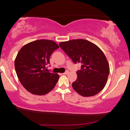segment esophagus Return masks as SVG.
<instances>
[{"label":"esophagus","instance_id":"34e87169","mask_svg":"<svg viewBox=\"0 0 130 130\" xmlns=\"http://www.w3.org/2000/svg\"><path fill=\"white\" fill-rule=\"evenodd\" d=\"M68 73H69V71H65V72H64V73H63L62 74H63V75H67V74Z\"/></svg>","mask_w":130,"mask_h":130}]
</instances>
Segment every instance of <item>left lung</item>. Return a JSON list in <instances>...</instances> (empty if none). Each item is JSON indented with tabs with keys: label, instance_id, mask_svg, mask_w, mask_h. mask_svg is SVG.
Masks as SVG:
<instances>
[{
	"label": "left lung",
	"instance_id": "1",
	"mask_svg": "<svg viewBox=\"0 0 130 130\" xmlns=\"http://www.w3.org/2000/svg\"><path fill=\"white\" fill-rule=\"evenodd\" d=\"M59 45L74 63L81 64L77 80L72 84L73 89L84 97L93 96L101 91L109 73L108 62L101 50L86 40L61 42Z\"/></svg>",
	"mask_w": 130,
	"mask_h": 130
}]
</instances>
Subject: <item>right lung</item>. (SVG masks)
<instances>
[{
    "instance_id": "1",
    "label": "right lung",
    "mask_w": 130,
    "mask_h": 130,
    "mask_svg": "<svg viewBox=\"0 0 130 130\" xmlns=\"http://www.w3.org/2000/svg\"><path fill=\"white\" fill-rule=\"evenodd\" d=\"M58 48L53 41L40 40L19 50L14 62L15 72L21 84L31 94L44 95L55 86L59 75L46 70L50 56Z\"/></svg>"
}]
</instances>
